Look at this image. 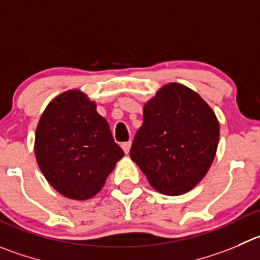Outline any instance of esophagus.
I'll return each mask as SVG.
<instances>
[{
    "label": "esophagus",
    "mask_w": 260,
    "mask_h": 260,
    "mask_svg": "<svg viewBox=\"0 0 260 260\" xmlns=\"http://www.w3.org/2000/svg\"><path fill=\"white\" fill-rule=\"evenodd\" d=\"M121 148H122L123 152H125L126 154H128V152H130V148H132V142L122 143V144H121Z\"/></svg>",
    "instance_id": "obj_1"
}]
</instances>
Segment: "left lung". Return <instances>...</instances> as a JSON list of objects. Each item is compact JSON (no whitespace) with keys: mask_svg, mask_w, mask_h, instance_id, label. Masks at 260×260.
Masks as SVG:
<instances>
[{"mask_svg":"<svg viewBox=\"0 0 260 260\" xmlns=\"http://www.w3.org/2000/svg\"><path fill=\"white\" fill-rule=\"evenodd\" d=\"M218 140L219 122L211 106L186 85L169 83L145 102L130 157L153 189L174 197L206 176Z\"/></svg>","mask_w":260,"mask_h":260,"instance_id":"1","label":"left lung"}]
</instances>
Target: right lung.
Listing matches in <instances>:
<instances>
[{
	"label": "right lung",
	"mask_w": 260,
	"mask_h": 260,
	"mask_svg": "<svg viewBox=\"0 0 260 260\" xmlns=\"http://www.w3.org/2000/svg\"><path fill=\"white\" fill-rule=\"evenodd\" d=\"M34 154L49 185L74 200L98 194L123 157L95 102L79 89L47 105L37 125Z\"/></svg>",
	"instance_id": "add662e5"
}]
</instances>
